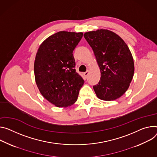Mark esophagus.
Masks as SVG:
<instances>
[{"label": "esophagus", "instance_id": "34e87169", "mask_svg": "<svg viewBox=\"0 0 157 157\" xmlns=\"http://www.w3.org/2000/svg\"><path fill=\"white\" fill-rule=\"evenodd\" d=\"M88 75H89V72L88 71H86V72H85V73H84V76H85V78H88Z\"/></svg>", "mask_w": 157, "mask_h": 157}]
</instances>
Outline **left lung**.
I'll return each mask as SVG.
<instances>
[{
  "label": "left lung",
  "instance_id": "1",
  "mask_svg": "<svg viewBox=\"0 0 157 157\" xmlns=\"http://www.w3.org/2000/svg\"><path fill=\"white\" fill-rule=\"evenodd\" d=\"M84 37L93 50L101 78L93 86L96 96L105 101L121 97L130 86L134 75L132 54L124 41L106 29L86 33Z\"/></svg>",
  "mask_w": 157,
  "mask_h": 157
}]
</instances>
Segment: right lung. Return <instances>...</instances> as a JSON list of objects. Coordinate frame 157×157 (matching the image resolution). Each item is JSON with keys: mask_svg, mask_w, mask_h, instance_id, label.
Listing matches in <instances>:
<instances>
[{"mask_svg": "<svg viewBox=\"0 0 157 157\" xmlns=\"http://www.w3.org/2000/svg\"><path fill=\"white\" fill-rule=\"evenodd\" d=\"M82 35V33H57L42 42L36 54V84L42 95L57 107L74 104L84 82L75 69L73 54Z\"/></svg>", "mask_w": 157, "mask_h": 157, "instance_id": "obj_1", "label": "right lung"}]
</instances>
